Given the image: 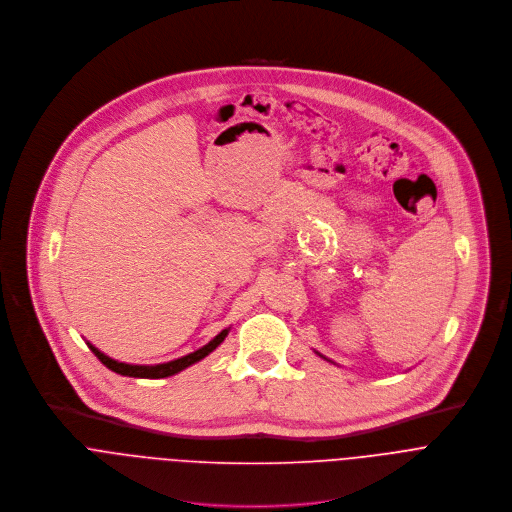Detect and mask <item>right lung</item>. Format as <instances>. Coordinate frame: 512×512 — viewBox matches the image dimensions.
<instances>
[{"instance_id":"1","label":"right lung","mask_w":512,"mask_h":512,"mask_svg":"<svg viewBox=\"0 0 512 512\" xmlns=\"http://www.w3.org/2000/svg\"><path fill=\"white\" fill-rule=\"evenodd\" d=\"M226 337H228V329H224L218 337H214L208 345H203L201 349H197V351H193V353H189V355H185V357H181V359H175V361H169V363H159V365H129V363H119V361L107 357L105 353H100L94 345H90V343H86V345L90 347V351L98 357V361H100L102 365L109 367L111 371H115V373H119V375L143 377V379H161V377L175 375V373L183 371L185 367H189V365L201 361L203 357H208Z\"/></svg>"}]
</instances>
